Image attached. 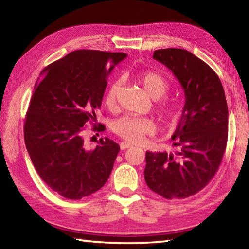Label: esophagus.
Masks as SVG:
<instances>
[{
    "instance_id": "1",
    "label": "esophagus",
    "mask_w": 249,
    "mask_h": 249,
    "mask_svg": "<svg viewBox=\"0 0 249 249\" xmlns=\"http://www.w3.org/2000/svg\"><path fill=\"white\" fill-rule=\"evenodd\" d=\"M120 147H121V149H122V150H124V149H127V148H129V147H132V145H130L129 142H122L121 144H120Z\"/></svg>"
}]
</instances>
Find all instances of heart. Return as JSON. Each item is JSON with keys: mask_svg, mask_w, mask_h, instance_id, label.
<instances>
[{"mask_svg": "<svg viewBox=\"0 0 249 249\" xmlns=\"http://www.w3.org/2000/svg\"><path fill=\"white\" fill-rule=\"evenodd\" d=\"M138 81L144 88L146 93L153 99H160L167 93L169 89V83L161 74L154 71H146L138 75ZM121 89V81L116 80L113 82L105 93L104 103L105 107L109 109L115 108L117 103V95ZM180 105L177 101L163 100L156 105V113L160 120L166 123H172L178 120L180 115ZM114 132L124 138L125 141L140 144L146 135L151 134L155 130V124L149 119L144 117L124 116L117 120L113 125Z\"/></svg>", "mask_w": 249, "mask_h": 249, "instance_id": "b5f03b06", "label": "heart"}]
</instances>
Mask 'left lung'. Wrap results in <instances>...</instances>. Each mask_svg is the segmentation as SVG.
Wrapping results in <instances>:
<instances>
[{"mask_svg":"<svg viewBox=\"0 0 249 249\" xmlns=\"http://www.w3.org/2000/svg\"><path fill=\"white\" fill-rule=\"evenodd\" d=\"M183 88L185 103L171 140L175 153L146 151L145 181L165 199H185L201 191L220 167L229 133V108L220 78L185 49L154 52Z\"/></svg>","mask_w":249,"mask_h":249,"instance_id":"left-lung-1","label":"left lung"}]
</instances>
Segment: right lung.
Masks as SVG:
<instances>
[{
    "instance_id": "add662e5",
    "label": "right lung",
    "mask_w": 249,
    "mask_h": 249,
    "mask_svg": "<svg viewBox=\"0 0 249 249\" xmlns=\"http://www.w3.org/2000/svg\"><path fill=\"white\" fill-rule=\"evenodd\" d=\"M126 56L74 50L46 67L35 84L25 117V145L40 178L66 199L92 195L111 175L120 146L105 137L88 150L82 134L96 119L108 74ZM93 128L105 129L102 124Z\"/></svg>"
}]
</instances>
